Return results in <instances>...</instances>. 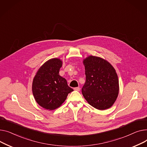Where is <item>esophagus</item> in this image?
Wrapping results in <instances>:
<instances>
[{"mask_svg":"<svg viewBox=\"0 0 147 147\" xmlns=\"http://www.w3.org/2000/svg\"><path fill=\"white\" fill-rule=\"evenodd\" d=\"M75 91H80V87H76V88H74V89Z\"/></svg>","mask_w":147,"mask_h":147,"instance_id":"1","label":"esophagus"}]
</instances>
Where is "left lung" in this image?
<instances>
[{
    "label": "left lung",
    "mask_w": 147,
    "mask_h": 147,
    "mask_svg": "<svg viewBox=\"0 0 147 147\" xmlns=\"http://www.w3.org/2000/svg\"><path fill=\"white\" fill-rule=\"evenodd\" d=\"M86 81L82 88L84 97L93 107L109 109L116 101L119 91L115 69L100 57L89 56L83 60Z\"/></svg>",
    "instance_id": "8db88e82"
}]
</instances>
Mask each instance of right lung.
<instances>
[{"instance_id":"add662e5","label":"right lung","mask_w":147,"mask_h":147,"mask_svg":"<svg viewBox=\"0 0 147 147\" xmlns=\"http://www.w3.org/2000/svg\"><path fill=\"white\" fill-rule=\"evenodd\" d=\"M62 60H48L38 69L34 76L32 91L36 101L42 108L53 110L61 106L69 93L74 91L65 78L60 76Z\"/></svg>"}]
</instances>
